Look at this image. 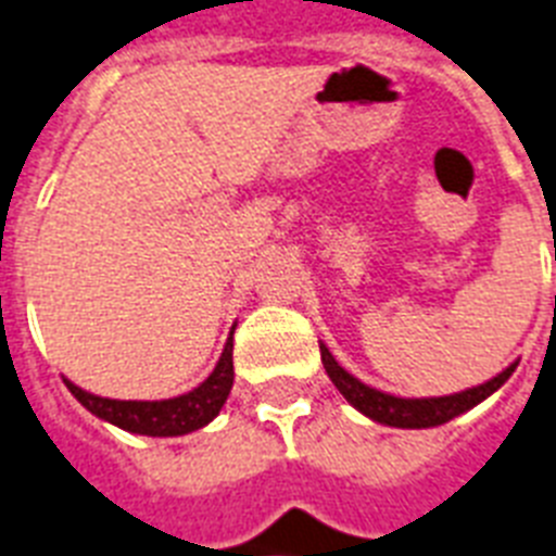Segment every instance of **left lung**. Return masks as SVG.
Here are the masks:
<instances>
[{
	"instance_id": "obj_1",
	"label": "left lung",
	"mask_w": 556,
	"mask_h": 556,
	"mask_svg": "<svg viewBox=\"0 0 556 556\" xmlns=\"http://www.w3.org/2000/svg\"><path fill=\"white\" fill-rule=\"evenodd\" d=\"M321 362L327 376L332 379V384L341 390V396L353 404L355 410H362L364 416H370L372 421H381V425H390V428H437V425H445L459 413L477 407L482 399H488L494 390H500L508 381V376L517 370V364L505 367L500 376H494L485 384L479 388L462 390L454 396H433V399H399L390 396V393H381L376 388H367L364 381H358L355 376H350L344 367H341L332 353L321 344Z\"/></svg>"
}]
</instances>
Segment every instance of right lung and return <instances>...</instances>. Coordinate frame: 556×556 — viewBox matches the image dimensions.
I'll return each mask as SVG.
<instances>
[{
    "mask_svg": "<svg viewBox=\"0 0 556 556\" xmlns=\"http://www.w3.org/2000/svg\"><path fill=\"white\" fill-rule=\"evenodd\" d=\"M235 381V364H232V336L226 341L224 355L212 370L201 388L192 393H184L177 399H163V402H119V399H102L94 393H86L77 384L65 381V388L74 393L86 410H91L100 419L128 430V433H143V437H184L192 430L203 428L215 419L220 407H224L229 390Z\"/></svg>",
    "mask_w": 556,
    "mask_h": 556,
    "instance_id": "right-lung-1",
    "label": "right lung"
}]
</instances>
